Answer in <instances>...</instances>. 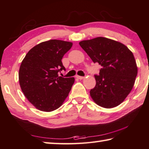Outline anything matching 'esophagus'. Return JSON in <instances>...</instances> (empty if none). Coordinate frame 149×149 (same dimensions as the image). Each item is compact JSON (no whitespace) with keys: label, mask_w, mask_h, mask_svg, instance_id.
I'll return each mask as SVG.
<instances>
[{"label":"esophagus","mask_w":149,"mask_h":149,"mask_svg":"<svg viewBox=\"0 0 149 149\" xmlns=\"http://www.w3.org/2000/svg\"><path fill=\"white\" fill-rule=\"evenodd\" d=\"M76 77L77 78V79H84V78H85V77L79 76V75H77V76H76Z\"/></svg>","instance_id":"esophagus-1"}]
</instances>
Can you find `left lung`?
<instances>
[{"label":"left lung","instance_id":"left-lung-1","mask_svg":"<svg viewBox=\"0 0 149 149\" xmlns=\"http://www.w3.org/2000/svg\"><path fill=\"white\" fill-rule=\"evenodd\" d=\"M79 44L93 62L101 65L99 75H95V87L90 91L93 101L105 108L120 105L132 90L137 75L132 52L122 42L102 37Z\"/></svg>","mask_w":149,"mask_h":149}]
</instances>
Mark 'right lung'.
<instances>
[{
	"instance_id": "right-lung-1",
	"label": "right lung",
	"mask_w": 149,
	"mask_h": 149,
	"mask_svg": "<svg viewBox=\"0 0 149 149\" xmlns=\"http://www.w3.org/2000/svg\"><path fill=\"white\" fill-rule=\"evenodd\" d=\"M72 42L52 39L35 45L22 60L19 83L29 102L42 112H52L62 106L68 96L75 78H64L58 72L65 70L64 55Z\"/></svg>"
}]
</instances>
